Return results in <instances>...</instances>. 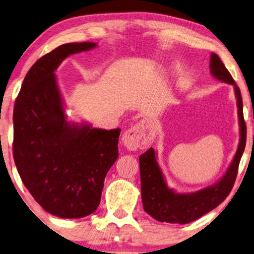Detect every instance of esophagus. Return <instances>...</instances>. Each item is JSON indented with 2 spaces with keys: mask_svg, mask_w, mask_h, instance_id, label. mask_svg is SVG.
Returning a JSON list of instances; mask_svg holds the SVG:
<instances>
[{
  "mask_svg": "<svg viewBox=\"0 0 254 254\" xmlns=\"http://www.w3.org/2000/svg\"><path fill=\"white\" fill-rule=\"evenodd\" d=\"M122 141L125 147L134 151L137 148H146L151 143V138L144 125L137 123L125 131L122 136Z\"/></svg>",
  "mask_w": 254,
  "mask_h": 254,
  "instance_id": "esophagus-1",
  "label": "esophagus"
}]
</instances>
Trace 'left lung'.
<instances>
[{"mask_svg":"<svg viewBox=\"0 0 254 254\" xmlns=\"http://www.w3.org/2000/svg\"><path fill=\"white\" fill-rule=\"evenodd\" d=\"M210 73L217 80L232 84L235 88L239 127H241L239 129L241 139H239L237 152L221 180L201 190L187 192V194L177 192L167 187L153 148H148L145 153L141 154L139 157V168L143 207L148 215L159 222L187 224L202 217L228 197L237 177L239 161L246 144V124L243 115L241 90L224 64L215 53H211L210 57Z\"/></svg>","mask_w":254,"mask_h":254,"instance_id":"1","label":"left lung"}]
</instances>
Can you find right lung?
Returning <instances> with one entry per match:
<instances>
[{"mask_svg": "<svg viewBox=\"0 0 254 254\" xmlns=\"http://www.w3.org/2000/svg\"><path fill=\"white\" fill-rule=\"evenodd\" d=\"M95 43L60 45L37 60L13 108V160L23 184L44 210L81 218L99 207L104 178L118 157L121 129H93L66 120L54 72L70 54Z\"/></svg>", "mask_w": 254, "mask_h": 254, "instance_id": "obj_1", "label": "right lung"}]
</instances>
